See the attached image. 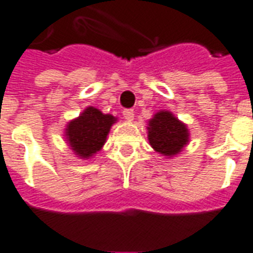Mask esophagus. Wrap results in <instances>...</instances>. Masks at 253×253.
<instances>
[{"label":"esophagus","mask_w":253,"mask_h":253,"mask_svg":"<svg viewBox=\"0 0 253 253\" xmlns=\"http://www.w3.org/2000/svg\"><path fill=\"white\" fill-rule=\"evenodd\" d=\"M123 117L126 121L131 122L132 119H134V110L132 109H126V110H123Z\"/></svg>","instance_id":"esophagus-1"}]
</instances>
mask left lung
Returning a JSON list of instances; mask_svg holds the SVG:
<instances>
[{"instance_id":"obj_1","label":"left lung","mask_w":253,"mask_h":253,"mask_svg":"<svg viewBox=\"0 0 253 253\" xmlns=\"http://www.w3.org/2000/svg\"><path fill=\"white\" fill-rule=\"evenodd\" d=\"M147 138L158 154L168 159L180 154L190 142L188 126L168 110L158 111L148 121Z\"/></svg>"}]
</instances>
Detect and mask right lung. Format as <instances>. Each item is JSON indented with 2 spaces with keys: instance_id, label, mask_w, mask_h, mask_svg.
Here are the masks:
<instances>
[{
  "instance_id": "add662e5",
  "label": "right lung",
  "mask_w": 253,
  "mask_h": 253,
  "mask_svg": "<svg viewBox=\"0 0 253 253\" xmlns=\"http://www.w3.org/2000/svg\"><path fill=\"white\" fill-rule=\"evenodd\" d=\"M118 119L111 114H103L93 106H87L77 118L69 121L64 130L65 142L77 158L93 159L102 150L111 126Z\"/></svg>"
}]
</instances>
